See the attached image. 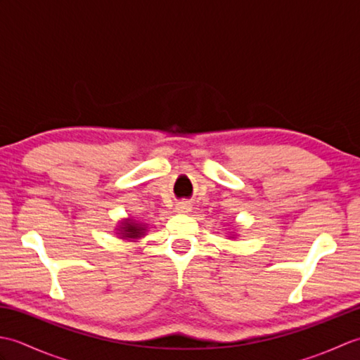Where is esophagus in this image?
Here are the masks:
<instances>
[{
    "label": "esophagus",
    "instance_id": "1",
    "mask_svg": "<svg viewBox=\"0 0 360 360\" xmlns=\"http://www.w3.org/2000/svg\"><path fill=\"white\" fill-rule=\"evenodd\" d=\"M190 210H192V207H190V205H188L187 202H179V204H178V212L187 213V212H190Z\"/></svg>",
    "mask_w": 360,
    "mask_h": 360
}]
</instances>
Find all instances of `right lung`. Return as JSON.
<instances>
[{"label":"right lung","mask_w":360,"mask_h":360,"mask_svg":"<svg viewBox=\"0 0 360 360\" xmlns=\"http://www.w3.org/2000/svg\"><path fill=\"white\" fill-rule=\"evenodd\" d=\"M119 231H120V235L125 236V238H139L141 235H143L145 227L141 224L133 223V221L131 223H129V221H125Z\"/></svg>","instance_id":"right-lung-1"}]
</instances>
